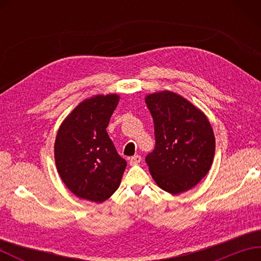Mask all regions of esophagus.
Returning <instances> with one entry per match:
<instances>
[{"instance_id": "obj_1", "label": "esophagus", "mask_w": 261, "mask_h": 261, "mask_svg": "<svg viewBox=\"0 0 261 261\" xmlns=\"http://www.w3.org/2000/svg\"><path fill=\"white\" fill-rule=\"evenodd\" d=\"M141 162V157L139 156V154H136V156H134V157H131L130 158V160H129V163H130V165L131 166H134V165H138Z\"/></svg>"}]
</instances>
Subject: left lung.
Masks as SVG:
<instances>
[{
	"label": "left lung",
	"instance_id": "1",
	"mask_svg": "<svg viewBox=\"0 0 261 261\" xmlns=\"http://www.w3.org/2000/svg\"><path fill=\"white\" fill-rule=\"evenodd\" d=\"M154 125L156 146L146 157L162 190L173 195L190 191L212 165L215 138L201 110L179 94L162 91L145 98Z\"/></svg>",
	"mask_w": 261,
	"mask_h": 261
}]
</instances>
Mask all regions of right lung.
I'll return each instance as SVG.
<instances>
[{"instance_id": "obj_1", "label": "right lung", "mask_w": 261, "mask_h": 261, "mask_svg": "<svg viewBox=\"0 0 261 261\" xmlns=\"http://www.w3.org/2000/svg\"><path fill=\"white\" fill-rule=\"evenodd\" d=\"M119 99L118 94L86 98L59 126L55 162L60 178L77 197L102 203L120 186L126 162L107 132Z\"/></svg>"}]
</instances>
